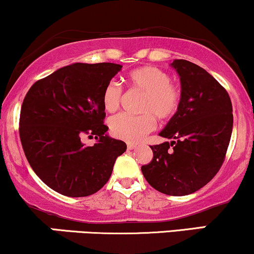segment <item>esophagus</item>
<instances>
[{"label":"esophagus","mask_w":254,"mask_h":254,"mask_svg":"<svg viewBox=\"0 0 254 254\" xmlns=\"http://www.w3.org/2000/svg\"><path fill=\"white\" fill-rule=\"evenodd\" d=\"M127 147H128V150H134V148H136V144H133V142H128Z\"/></svg>","instance_id":"obj_1"}]
</instances>
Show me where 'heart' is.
<instances>
[{"label": "heart", "instance_id": "b5f03b06", "mask_svg": "<svg viewBox=\"0 0 254 254\" xmlns=\"http://www.w3.org/2000/svg\"><path fill=\"white\" fill-rule=\"evenodd\" d=\"M128 82L136 90L145 92L141 115L119 114L109 121L110 132L115 138L128 142L140 141L157 127L156 116L166 121L177 114L182 103V90L172 83L168 72L154 66H144L128 74ZM121 85L109 82L102 92V104L106 112L114 113L122 102Z\"/></svg>", "mask_w": 254, "mask_h": 254}]
</instances>
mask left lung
<instances>
[{
    "label": "left lung",
    "instance_id": "obj_1",
    "mask_svg": "<svg viewBox=\"0 0 254 254\" xmlns=\"http://www.w3.org/2000/svg\"><path fill=\"white\" fill-rule=\"evenodd\" d=\"M181 77V108L151 146L153 158L141 166L146 181L171 196L192 193L213 180L225 162L233 129V108L226 89L191 62L172 63Z\"/></svg>",
    "mask_w": 254,
    "mask_h": 254
}]
</instances>
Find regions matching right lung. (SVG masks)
Returning <instances> with one entry per match:
<instances>
[{
    "label": "right lung",
    "mask_w": 254,
    "mask_h": 254,
    "mask_svg": "<svg viewBox=\"0 0 254 254\" xmlns=\"http://www.w3.org/2000/svg\"><path fill=\"white\" fill-rule=\"evenodd\" d=\"M121 67L113 63L67 65L37 80L23 98L21 145L33 171L55 191L68 197L97 192L126 151L124 141L106 134L102 104L104 86ZM83 135L98 142L84 146Z\"/></svg>",
    "instance_id": "1"
}]
</instances>
